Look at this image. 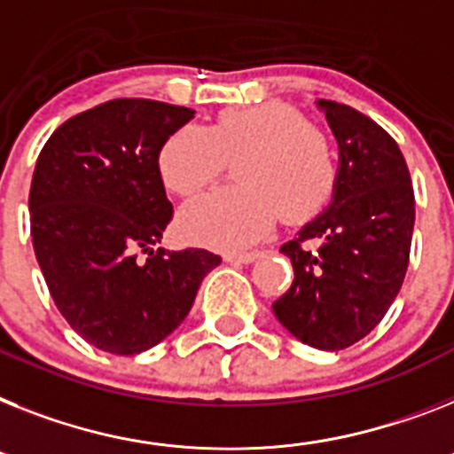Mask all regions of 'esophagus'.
I'll use <instances>...</instances> for the list:
<instances>
[{
    "label": "esophagus",
    "instance_id": "esophagus-1",
    "mask_svg": "<svg viewBox=\"0 0 454 454\" xmlns=\"http://www.w3.org/2000/svg\"><path fill=\"white\" fill-rule=\"evenodd\" d=\"M260 254L262 253H231V254H227L224 260L230 262V264H250V262L257 260Z\"/></svg>",
    "mask_w": 454,
    "mask_h": 454
}]
</instances>
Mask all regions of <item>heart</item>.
Here are the masks:
<instances>
[{
  "mask_svg": "<svg viewBox=\"0 0 454 454\" xmlns=\"http://www.w3.org/2000/svg\"><path fill=\"white\" fill-rule=\"evenodd\" d=\"M236 160L234 181L241 187L185 206L181 230L187 239L213 248H246L271 231L278 213L286 223H303L334 192V145L320 127L280 101L227 108L208 129H178L160 151V176L171 192L194 197Z\"/></svg>",
  "mask_w": 454,
  "mask_h": 454,
  "instance_id": "heart-1",
  "label": "heart"
}]
</instances>
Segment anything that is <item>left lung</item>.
I'll return each mask as SVG.
<instances>
[{"label": "left lung", "instance_id": "8db88e82", "mask_svg": "<svg viewBox=\"0 0 454 454\" xmlns=\"http://www.w3.org/2000/svg\"><path fill=\"white\" fill-rule=\"evenodd\" d=\"M339 141L334 200L280 253L294 269L273 301L280 325L320 350H343L383 320L411 257L415 194L399 145L369 115L317 101Z\"/></svg>", "mask_w": 454, "mask_h": 454}]
</instances>
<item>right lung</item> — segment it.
Returning <instances> with one entry per match:
<instances>
[{
  "mask_svg": "<svg viewBox=\"0 0 454 454\" xmlns=\"http://www.w3.org/2000/svg\"><path fill=\"white\" fill-rule=\"evenodd\" d=\"M192 108L111 99L52 132L29 187L32 243L58 310L99 350L167 339L220 264L204 248H155L174 218L160 151Z\"/></svg>",
  "mask_w": 454,
  "mask_h": 454,
  "instance_id": "1",
  "label": "right lung"
}]
</instances>
